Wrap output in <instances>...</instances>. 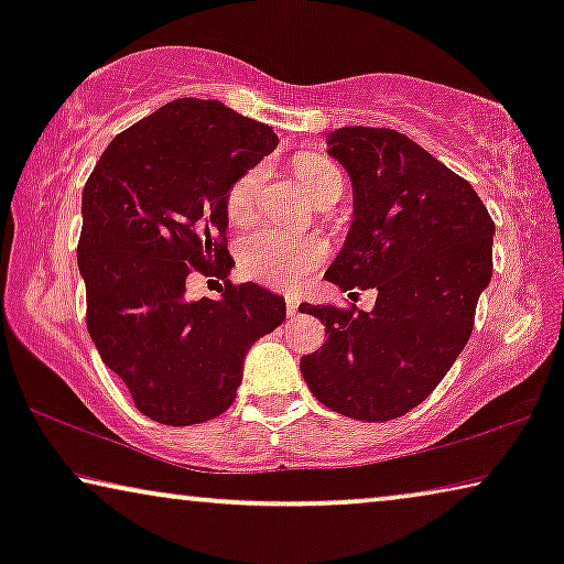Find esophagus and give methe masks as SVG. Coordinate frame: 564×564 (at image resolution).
<instances>
[{
	"mask_svg": "<svg viewBox=\"0 0 564 564\" xmlns=\"http://www.w3.org/2000/svg\"><path fill=\"white\" fill-rule=\"evenodd\" d=\"M297 307H300V300L297 297H288V315H290V318H295Z\"/></svg>",
	"mask_w": 564,
	"mask_h": 564,
	"instance_id": "esophagus-1",
	"label": "esophagus"
}]
</instances>
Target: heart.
Segmentation results:
<instances>
[{
	"label": "heart",
	"mask_w": 564,
	"mask_h": 564,
	"mask_svg": "<svg viewBox=\"0 0 564 564\" xmlns=\"http://www.w3.org/2000/svg\"><path fill=\"white\" fill-rule=\"evenodd\" d=\"M297 174L313 199L334 184H344L341 172L334 164L313 156L300 161ZM264 184V166H251L249 172L238 176L226 199L228 218L234 223H249L257 218ZM326 253L328 249L321 238L292 236L280 228H259L243 238L238 261H241V272L251 280L264 282L276 290H292L311 276L313 269L326 259Z\"/></svg>",
	"instance_id": "obj_1"
}]
</instances>
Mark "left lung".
I'll list each match as a JSON object with an SVG mask.
<instances>
[{"instance_id": "obj_1", "label": "left lung", "mask_w": 564, "mask_h": 564, "mask_svg": "<svg viewBox=\"0 0 564 564\" xmlns=\"http://www.w3.org/2000/svg\"><path fill=\"white\" fill-rule=\"evenodd\" d=\"M326 145L354 199L326 280L375 288L377 303L369 313L300 305L328 336L300 372L330 411L392 421L423 403L467 346L492 276L496 223L469 182L398 130L338 128Z\"/></svg>"}]
</instances>
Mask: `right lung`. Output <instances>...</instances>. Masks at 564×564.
Masks as SVG:
<instances>
[{
    "mask_svg": "<svg viewBox=\"0 0 564 564\" xmlns=\"http://www.w3.org/2000/svg\"><path fill=\"white\" fill-rule=\"evenodd\" d=\"M280 138L218 99H174L112 138L82 195L76 249L87 328L138 411L166 426L236 400L251 344L288 305L257 282L187 297L192 269L226 276L228 192Z\"/></svg>",
    "mask_w": 564,
    "mask_h": 564,
    "instance_id": "obj_1",
    "label": "right lung"
}]
</instances>
